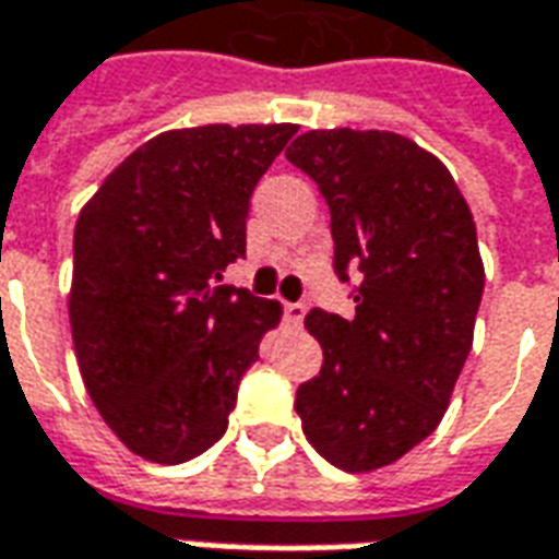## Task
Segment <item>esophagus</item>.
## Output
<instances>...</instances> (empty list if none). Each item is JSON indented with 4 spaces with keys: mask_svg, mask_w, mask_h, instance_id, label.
<instances>
[{
    "mask_svg": "<svg viewBox=\"0 0 559 559\" xmlns=\"http://www.w3.org/2000/svg\"><path fill=\"white\" fill-rule=\"evenodd\" d=\"M305 311H308V308H305L302 302H287L284 305V320H287V323H290V326H302V320H305Z\"/></svg>",
    "mask_w": 559,
    "mask_h": 559,
    "instance_id": "esophagus-1",
    "label": "esophagus"
}]
</instances>
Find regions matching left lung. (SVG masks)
I'll use <instances>...</instances> for the list:
<instances>
[{"label": "left lung", "instance_id": "left-lung-1", "mask_svg": "<svg viewBox=\"0 0 559 559\" xmlns=\"http://www.w3.org/2000/svg\"><path fill=\"white\" fill-rule=\"evenodd\" d=\"M287 160L326 197L356 314L314 308L323 368L296 392L308 443L347 473L395 464L440 425L485 287L476 224L440 158L392 131H308Z\"/></svg>", "mask_w": 559, "mask_h": 559}]
</instances>
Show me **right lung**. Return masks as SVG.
I'll use <instances>...</instances> for the list:
<instances>
[{
    "label": "right lung",
    "mask_w": 559,
    "mask_h": 559,
    "mask_svg": "<svg viewBox=\"0 0 559 559\" xmlns=\"http://www.w3.org/2000/svg\"><path fill=\"white\" fill-rule=\"evenodd\" d=\"M296 131H164L80 212L68 296L74 353L92 404L134 455L182 464L227 431L239 380L281 305L218 281L245 257L251 194Z\"/></svg>",
    "instance_id": "1"
}]
</instances>
